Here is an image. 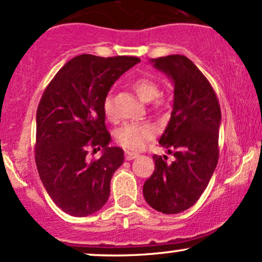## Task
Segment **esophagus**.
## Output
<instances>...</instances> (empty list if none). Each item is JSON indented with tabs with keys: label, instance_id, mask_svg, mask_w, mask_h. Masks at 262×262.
<instances>
[{
	"label": "esophagus",
	"instance_id": "obj_1",
	"mask_svg": "<svg viewBox=\"0 0 262 262\" xmlns=\"http://www.w3.org/2000/svg\"><path fill=\"white\" fill-rule=\"evenodd\" d=\"M138 156H139V154H138V152H132V151H125V160H128V161H130V160L137 159Z\"/></svg>",
	"mask_w": 262,
	"mask_h": 262
}]
</instances>
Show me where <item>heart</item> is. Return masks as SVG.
Returning <instances> with one entry per match:
<instances>
[{
    "label": "heart",
    "instance_id": "1",
    "mask_svg": "<svg viewBox=\"0 0 262 262\" xmlns=\"http://www.w3.org/2000/svg\"><path fill=\"white\" fill-rule=\"evenodd\" d=\"M132 88L137 93V95L145 102H150L156 98V107H163L166 105V101L162 97H157L160 95V86L155 80L149 79V78H138L132 83ZM102 111L105 117L110 121H113L116 118V110L115 105H113L112 95H107L103 99ZM154 135H155V129L150 124L132 122L125 123L118 129L117 133H116V140L124 149L138 151L143 149L147 144V141L152 139Z\"/></svg>",
    "mask_w": 262,
    "mask_h": 262
}]
</instances>
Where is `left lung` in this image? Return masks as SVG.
I'll return each mask as SVG.
<instances>
[{"label":"left lung","instance_id":"left-lung-1","mask_svg":"<svg viewBox=\"0 0 262 262\" xmlns=\"http://www.w3.org/2000/svg\"><path fill=\"white\" fill-rule=\"evenodd\" d=\"M174 84L168 125L159 143L174 156L154 155L155 171L144 183L143 194L152 209L178 213L196 203L219 162L221 108L215 90L188 57L171 55L151 61Z\"/></svg>","mask_w":262,"mask_h":262}]
</instances>
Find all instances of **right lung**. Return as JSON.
<instances>
[{"mask_svg":"<svg viewBox=\"0 0 262 262\" xmlns=\"http://www.w3.org/2000/svg\"><path fill=\"white\" fill-rule=\"evenodd\" d=\"M140 62L132 56H77L47 85L36 111L35 162L47 194L71 216L99 211L110 196V183L124 161L121 147L108 146L103 99L123 73ZM104 147L88 162L87 150Z\"/></svg>","mask_w":262,"mask_h":262,"instance_id":"obj_1","label":"right lung"}]
</instances>
